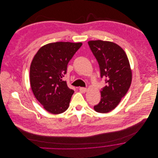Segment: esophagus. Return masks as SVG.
Masks as SVG:
<instances>
[{
  "mask_svg": "<svg viewBox=\"0 0 158 158\" xmlns=\"http://www.w3.org/2000/svg\"><path fill=\"white\" fill-rule=\"evenodd\" d=\"M80 91L83 93H85L87 92V89L85 88H80Z\"/></svg>",
  "mask_w": 158,
  "mask_h": 158,
  "instance_id": "34e87169",
  "label": "esophagus"
}]
</instances>
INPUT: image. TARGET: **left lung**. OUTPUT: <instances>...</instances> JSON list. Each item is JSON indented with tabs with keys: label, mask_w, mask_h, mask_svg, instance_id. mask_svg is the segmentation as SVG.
<instances>
[{
	"label": "left lung",
	"mask_w": 158,
	"mask_h": 158,
	"mask_svg": "<svg viewBox=\"0 0 158 158\" xmlns=\"http://www.w3.org/2000/svg\"><path fill=\"white\" fill-rule=\"evenodd\" d=\"M100 69L106 86L101 92L100 103L94 107L100 113H107L115 109L129 89L132 81V70L128 56L117 44L102 40L88 41Z\"/></svg>",
	"instance_id": "left-lung-1"
}]
</instances>
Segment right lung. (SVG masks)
Listing matches in <instances>:
<instances>
[{
  "label": "right lung",
  "instance_id": "obj_1",
  "mask_svg": "<svg viewBox=\"0 0 158 158\" xmlns=\"http://www.w3.org/2000/svg\"><path fill=\"white\" fill-rule=\"evenodd\" d=\"M81 43L56 42L42 46L35 54L30 69L32 92L47 111L59 114L69 106L73 90L63 77L68 63L82 45Z\"/></svg>",
  "mask_w": 158,
  "mask_h": 158
}]
</instances>
